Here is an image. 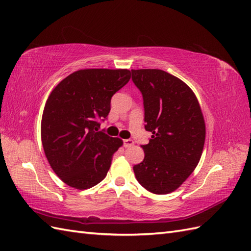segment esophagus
<instances>
[{
	"instance_id": "obj_1",
	"label": "esophagus",
	"mask_w": 251,
	"mask_h": 251,
	"mask_svg": "<svg viewBox=\"0 0 251 251\" xmlns=\"http://www.w3.org/2000/svg\"><path fill=\"white\" fill-rule=\"evenodd\" d=\"M123 143H124V147H131V146L134 145V142L130 139L123 140Z\"/></svg>"
}]
</instances>
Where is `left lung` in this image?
I'll return each instance as SVG.
<instances>
[{
    "instance_id": "left-lung-1",
    "label": "left lung",
    "mask_w": 251,
    "mask_h": 251,
    "mask_svg": "<svg viewBox=\"0 0 251 251\" xmlns=\"http://www.w3.org/2000/svg\"><path fill=\"white\" fill-rule=\"evenodd\" d=\"M143 95L145 157L133 166L139 183L153 194H169L187 180L201 160L205 124L198 100L178 77L158 69L131 70Z\"/></svg>"
}]
</instances>
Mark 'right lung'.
I'll return each mask as SVG.
<instances>
[{"label":"right lung","mask_w":251,"mask_h":251,"mask_svg":"<svg viewBox=\"0 0 251 251\" xmlns=\"http://www.w3.org/2000/svg\"><path fill=\"white\" fill-rule=\"evenodd\" d=\"M129 79L127 69L78 70L50 92L41 120L42 145L50 168L70 187L90 189L106 177L123 141L99 131V121Z\"/></svg>","instance_id":"obj_1"}]
</instances>
